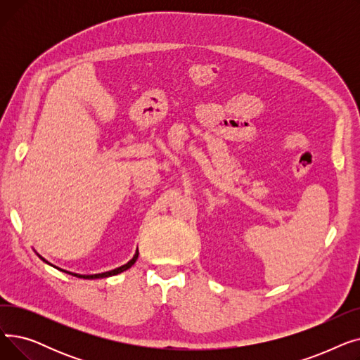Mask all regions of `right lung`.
<instances>
[{
	"mask_svg": "<svg viewBox=\"0 0 360 360\" xmlns=\"http://www.w3.org/2000/svg\"><path fill=\"white\" fill-rule=\"evenodd\" d=\"M39 258L42 259V261H45L46 264H49L45 258H42L41 255H39ZM137 258H139V251L136 252V255L132 257V259H129L127 264H124V266H121V267H118V269H115V270H110V271H106V273H101V274H75V273H70V271H65V270H61V269H58V267H55V269H58V270H61V271H64V273H67V274H72L74 277H80V278H103V277H110V276H117V274H120V273H122V271H125V270H128L132 264H134L136 261H137ZM49 266H52V264H49Z\"/></svg>",
	"mask_w": 360,
	"mask_h": 360,
	"instance_id": "right-lung-1",
	"label": "right lung"
}]
</instances>
